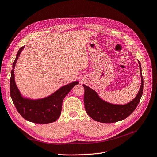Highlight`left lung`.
<instances>
[{"mask_svg": "<svg viewBox=\"0 0 157 157\" xmlns=\"http://www.w3.org/2000/svg\"><path fill=\"white\" fill-rule=\"evenodd\" d=\"M138 62L141 78L140 89L136 97L125 105H115L103 101L94 90L83 84L85 110L92 119L102 123H113L125 119L134 112L140 103L144 90V78L141 74V63L139 61Z\"/></svg>", "mask_w": 157, "mask_h": 157, "instance_id": "left-lung-1", "label": "left lung"}]
</instances>
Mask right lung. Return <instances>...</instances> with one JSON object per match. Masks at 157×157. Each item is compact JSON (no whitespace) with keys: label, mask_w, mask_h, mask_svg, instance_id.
Masks as SVG:
<instances>
[{"label":"right lung","mask_w":157,"mask_h":157,"mask_svg":"<svg viewBox=\"0 0 157 157\" xmlns=\"http://www.w3.org/2000/svg\"><path fill=\"white\" fill-rule=\"evenodd\" d=\"M25 46L19 50L13 61L10 80V91L12 101L17 111L25 120L36 124H48L58 119L61 115L63 99L72 88L78 84L75 81L65 85L50 96L40 99H31L23 98L14 80V68L18 57Z\"/></svg>","instance_id":"right-lung-1"}]
</instances>
